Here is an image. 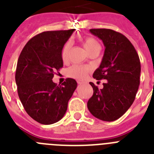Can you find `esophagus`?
I'll use <instances>...</instances> for the list:
<instances>
[{
    "instance_id": "34e87169",
    "label": "esophagus",
    "mask_w": 154,
    "mask_h": 154,
    "mask_svg": "<svg viewBox=\"0 0 154 154\" xmlns=\"http://www.w3.org/2000/svg\"><path fill=\"white\" fill-rule=\"evenodd\" d=\"M78 82L79 85H81V84L83 83V82H82V81H78V82Z\"/></svg>"
}]
</instances>
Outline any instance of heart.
I'll return each mask as SVG.
<instances>
[{"label": "heart", "instance_id": "1", "mask_svg": "<svg viewBox=\"0 0 154 154\" xmlns=\"http://www.w3.org/2000/svg\"><path fill=\"white\" fill-rule=\"evenodd\" d=\"M84 47L86 51L90 54L93 51L100 50V45L99 42L93 38H85L84 40ZM71 48H72V42H68L65 43L62 51V58L63 61H67L69 59V54H70ZM90 69L87 66H82V65H72L67 70V75L70 77H72L78 79H83L86 77L87 73L89 72Z\"/></svg>", "mask_w": 154, "mask_h": 154}]
</instances>
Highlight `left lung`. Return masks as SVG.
Listing matches in <instances>:
<instances>
[{"label": "left lung", "instance_id": "obj_1", "mask_svg": "<svg viewBox=\"0 0 154 154\" xmlns=\"http://www.w3.org/2000/svg\"><path fill=\"white\" fill-rule=\"evenodd\" d=\"M89 31L101 39L105 46L103 60L93 78L106 82L101 89L89 82L93 95L87 106L95 117L111 122L120 118L135 99L140 85V58L131 42L119 32L106 28Z\"/></svg>", "mask_w": 154, "mask_h": 154}]
</instances>
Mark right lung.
<instances>
[{
    "mask_svg": "<svg viewBox=\"0 0 154 154\" xmlns=\"http://www.w3.org/2000/svg\"><path fill=\"white\" fill-rule=\"evenodd\" d=\"M75 29L44 31L28 42L18 58L15 73L17 93L27 113L50 125L60 120L77 87L73 79L54 83L55 71L63 67L62 51Z\"/></svg>",
    "mask_w": 154,
    "mask_h": 154,
    "instance_id": "1",
    "label": "right lung"
}]
</instances>
